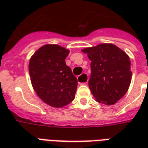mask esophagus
Instances as JSON below:
<instances>
[{
  "label": "esophagus",
  "instance_id": "34e87169",
  "mask_svg": "<svg viewBox=\"0 0 148 148\" xmlns=\"http://www.w3.org/2000/svg\"><path fill=\"white\" fill-rule=\"evenodd\" d=\"M89 80V76L86 73H83L81 74L79 77H77V82L79 84H86Z\"/></svg>",
  "mask_w": 148,
  "mask_h": 148
}]
</instances>
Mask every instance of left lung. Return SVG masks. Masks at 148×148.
Here are the masks:
<instances>
[{"label":"left lung","instance_id":"1","mask_svg":"<svg viewBox=\"0 0 148 148\" xmlns=\"http://www.w3.org/2000/svg\"><path fill=\"white\" fill-rule=\"evenodd\" d=\"M82 52L91 61L89 87L97 102L111 106L127 93L132 80L128 55L112 43L87 47Z\"/></svg>","mask_w":148,"mask_h":148}]
</instances>
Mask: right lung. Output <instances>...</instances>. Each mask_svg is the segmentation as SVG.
<instances>
[{
  "instance_id": "1",
  "label": "right lung",
  "mask_w": 148,
  "mask_h": 148,
  "mask_svg": "<svg viewBox=\"0 0 148 148\" xmlns=\"http://www.w3.org/2000/svg\"><path fill=\"white\" fill-rule=\"evenodd\" d=\"M70 51L47 44L35 52L29 61V74L34 90L42 101L62 108L73 101L77 81L65 59Z\"/></svg>"
}]
</instances>
